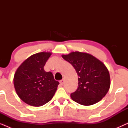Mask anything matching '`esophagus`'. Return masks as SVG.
<instances>
[{"label":"esophagus","mask_w":128,"mask_h":128,"mask_svg":"<svg viewBox=\"0 0 128 128\" xmlns=\"http://www.w3.org/2000/svg\"><path fill=\"white\" fill-rule=\"evenodd\" d=\"M60 83L61 85L64 84V79H62V80H60Z\"/></svg>","instance_id":"34e87169"}]
</instances>
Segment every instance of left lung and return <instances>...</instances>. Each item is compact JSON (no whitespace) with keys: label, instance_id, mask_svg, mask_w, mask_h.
I'll return each mask as SVG.
<instances>
[{"label":"left lung","instance_id":"obj_1","mask_svg":"<svg viewBox=\"0 0 128 128\" xmlns=\"http://www.w3.org/2000/svg\"><path fill=\"white\" fill-rule=\"evenodd\" d=\"M76 70L78 87L71 93L72 99L83 106H90L101 100L109 90L110 73L98 59L90 54L73 52L62 55Z\"/></svg>","mask_w":128,"mask_h":128}]
</instances>
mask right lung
Masks as SVG:
<instances>
[{
    "label": "right lung",
    "instance_id": "add662e5",
    "mask_svg": "<svg viewBox=\"0 0 128 128\" xmlns=\"http://www.w3.org/2000/svg\"><path fill=\"white\" fill-rule=\"evenodd\" d=\"M50 52H40L26 59L14 77V86L17 95L26 104L40 106L49 102L57 90L59 82L54 79L50 72L44 70Z\"/></svg>",
    "mask_w": 128,
    "mask_h": 128
}]
</instances>
